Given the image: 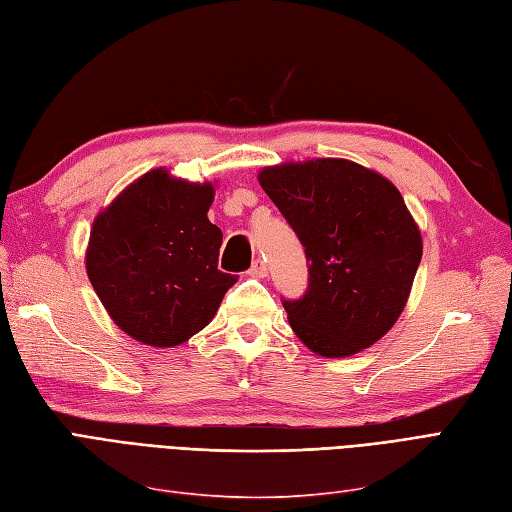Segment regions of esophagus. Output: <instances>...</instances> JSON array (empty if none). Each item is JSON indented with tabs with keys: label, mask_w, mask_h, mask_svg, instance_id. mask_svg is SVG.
I'll return each instance as SVG.
<instances>
[{
	"label": "esophagus",
	"mask_w": 512,
	"mask_h": 512,
	"mask_svg": "<svg viewBox=\"0 0 512 512\" xmlns=\"http://www.w3.org/2000/svg\"><path fill=\"white\" fill-rule=\"evenodd\" d=\"M267 273H269L267 263H265V260H260V258H256L252 267H249V276H252V278H265Z\"/></svg>",
	"instance_id": "obj_1"
}]
</instances>
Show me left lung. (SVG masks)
<instances>
[{
  "mask_svg": "<svg viewBox=\"0 0 512 512\" xmlns=\"http://www.w3.org/2000/svg\"><path fill=\"white\" fill-rule=\"evenodd\" d=\"M258 182L306 252V293L282 299L299 341L343 358L382 339L402 315L423 252L402 193L343 158L284 162Z\"/></svg>",
  "mask_w": 512,
  "mask_h": 512,
  "instance_id": "8db88e82",
  "label": "left lung"
}]
</instances>
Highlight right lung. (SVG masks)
<instances>
[{"mask_svg": "<svg viewBox=\"0 0 512 512\" xmlns=\"http://www.w3.org/2000/svg\"><path fill=\"white\" fill-rule=\"evenodd\" d=\"M213 184L154 169L93 221L86 273L117 326L152 347L189 341L236 276L219 271L223 234L206 213Z\"/></svg>", "mask_w": 512, "mask_h": 512, "instance_id": "right-lung-1", "label": "right lung"}]
</instances>
